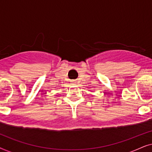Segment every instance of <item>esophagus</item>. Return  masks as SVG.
Here are the masks:
<instances>
[{
  "label": "esophagus",
  "mask_w": 152,
  "mask_h": 152,
  "mask_svg": "<svg viewBox=\"0 0 152 152\" xmlns=\"http://www.w3.org/2000/svg\"><path fill=\"white\" fill-rule=\"evenodd\" d=\"M71 82H72V84H75V81L72 80V81H71Z\"/></svg>",
  "instance_id": "obj_1"
}]
</instances>
